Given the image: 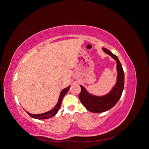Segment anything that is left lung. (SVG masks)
Listing matches in <instances>:
<instances>
[{
  "label": "left lung",
  "mask_w": 149,
  "mask_h": 149,
  "mask_svg": "<svg viewBox=\"0 0 149 149\" xmlns=\"http://www.w3.org/2000/svg\"><path fill=\"white\" fill-rule=\"evenodd\" d=\"M102 49L117 61L118 79L116 86L112 91L107 95L102 97L91 95L87 93L84 87L80 85L81 90L79 94V98L81 102L89 111L95 113L107 111L114 106L121 97L124 86V70L118 56L106 48H102Z\"/></svg>",
  "instance_id": "8db88e82"
}]
</instances>
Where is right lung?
<instances>
[{
    "label": "right lung",
    "instance_id": "add662e5",
    "mask_svg": "<svg viewBox=\"0 0 149 149\" xmlns=\"http://www.w3.org/2000/svg\"><path fill=\"white\" fill-rule=\"evenodd\" d=\"M70 86H69L68 87H67V88H65L64 89L62 90V91L60 93V95L59 100H58V103L52 110L49 111L47 112H45V113H43V114H32L29 113V112H26H26H27V114L30 116H31V118H33L34 119H46L51 118V117L54 116L57 113L58 110H59V109L60 108L63 98V97L65 96V94L67 93V92L68 91V90L70 89Z\"/></svg>",
    "mask_w": 149,
    "mask_h": 149
}]
</instances>
